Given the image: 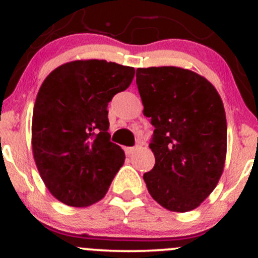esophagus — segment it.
Instances as JSON below:
<instances>
[{"mask_svg":"<svg viewBox=\"0 0 258 258\" xmlns=\"http://www.w3.org/2000/svg\"><path fill=\"white\" fill-rule=\"evenodd\" d=\"M137 149H138V147H127V148H125V153L127 154V155H131V154L135 153Z\"/></svg>","mask_w":258,"mask_h":258,"instance_id":"34e87169","label":"esophagus"}]
</instances>
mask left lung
Masks as SVG:
<instances>
[{
    "instance_id": "left-lung-1",
    "label": "left lung",
    "mask_w": 258,
    "mask_h": 258,
    "mask_svg": "<svg viewBox=\"0 0 258 258\" xmlns=\"http://www.w3.org/2000/svg\"><path fill=\"white\" fill-rule=\"evenodd\" d=\"M136 82L154 126L155 165L143 176L156 203L174 212L194 210L217 185L227 153V121L216 88L176 67L139 68Z\"/></svg>"
}]
</instances>
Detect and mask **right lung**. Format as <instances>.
<instances>
[{"label": "right lung", "mask_w": 258, "mask_h": 258, "mask_svg": "<svg viewBox=\"0 0 258 258\" xmlns=\"http://www.w3.org/2000/svg\"><path fill=\"white\" fill-rule=\"evenodd\" d=\"M135 69L106 60H76L47 76L32 115V152L48 190L81 207L104 197L125 161L110 142L108 104L131 85Z\"/></svg>", "instance_id": "1"}]
</instances>
